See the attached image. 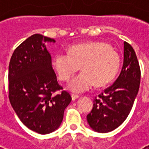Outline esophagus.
<instances>
[{
    "label": "esophagus",
    "mask_w": 149,
    "mask_h": 149,
    "mask_svg": "<svg viewBox=\"0 0 149 149\" xmlns=\"http://www.w3.org/2000/svg\"><path fill=\"white\" fill-rule=\"evenodd\" d=\"M71 97H72V100H77V98L79 97V96L77 95V94H74V93H72V94H71Z\"/></svg>",
    "instance_id": "obj_1"
}]
</instances>
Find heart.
<instances>
[{"mask_svg": "<svg viewBox=\"0 0 149 149\" xmlns=\"http://www.w3.org/2000/svg\"><path fill=\"white\" fill-rule=\"evenodd\" d=\"M53 64L62 81H69L82 65L83 72L71 80L69 88L83 93L94 84L100 87L110 84L119 71L120 57L107 43L90 42L72 45L70 52L57 53Z\"/></svg>", "mask_w": 149, "mask_h": 149, "instance_id": "obj_1", "label": "heart"}]
</instances>
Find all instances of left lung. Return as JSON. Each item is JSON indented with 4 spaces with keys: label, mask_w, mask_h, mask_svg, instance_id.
Returning <instances> with one entry per match:
<instances>
[{
    "label": "left lung",
    "mask_w": 149,
    "mask_h": 149,
    "mask_svg": "<svg viewBox=\"0 0 149 149\" xmlns=\"http://www.w3.org/2000/svg\"><path fill=\"white\" fill-rule=\"evenodd\" d=\"M141 70L134 49L124 42V64L119 77L93 100L86 118L95 132L107 133L119 127L132 110L140 86Z\"/></svg>",
    "instance_id": "1"
}]
</instances>
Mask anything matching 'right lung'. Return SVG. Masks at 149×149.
Masks as SVG:
<instances>
[{"mask_svg":"<svg viewBox=\"0 0 149 149\" xmlns=\"http://www.w3.org/2000/svg\"><path fill=\"white\" fill-rule=\"evenodd\" d=\"M53 42L35 34L13 52L8 69V97L17 117L31 131L45 134L62 123L72 97L58 84L45 44ZM59 92V93L58 92Z\"/></svg>","mask_w":149,"mask_h":149,"instance_id":"obj_1","label":"right lung"}]
</instances>
